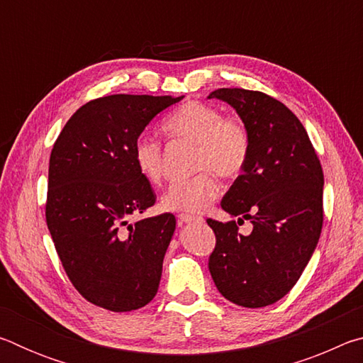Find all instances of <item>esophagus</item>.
I'll return each mask as SVG.
<instances>
[{
  "label": "esophagus",
  "instance_id": "1",
  "mask_svg": "<svg viewBox=\"0 0 363 363\" xmlns=\"http://www.w3.org/2000/svg\"><path fill=\"white\" fill-rule=\"evenodd\" d=\"M179 220L181 223H199V220H201V218L200 216H192V214H187V213H181L179 216Z\"/></svg>",
  "mask_w": 363,
  "mask_h": 363
}]
</instances>
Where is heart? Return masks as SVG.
Instances as JSON below:
<instances>
[{
  "mask_svg": "<svg viewBox=\"0 0 363 363\" xmlns=\"http://www.w3.org/2000/svg\"><path fill=\"white\" fill-rule=\"evenodd\" d=\"M163 131L171 139L196 147L195 169L201 171L187 181L171 184L162 196V206L168 211H203L220 194L216 174L233 179L248 162L251 139L245 123L235 116H223V112L210 104L186 102L168 116ZM134 160L147 181H163L162 144L150 138L138 139Z\"/></svg>",
  "mask_w": 363,
  "mask_h": 363,
  "instance_id": "b5f03b06",
  "label": "heart"
}]
</instances>
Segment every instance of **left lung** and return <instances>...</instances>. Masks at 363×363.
Here are the masks:
<instances>
[{
    "label": "left lung",
    "mask_w": 363,
    "mask_h": 363,
    "mask_svg": "<svg viewBox=\"0 0 363 363\" xmlns=\"http://www.w3.org/2000/svg\"><path fill=\"white\" fill-rule=\"evenodd\" d=\"M237 110L251 139L248 162L220 206L235 220L206 223L216 235L208 261L214 285L243 307L277 303L296 285L320 238L323 171L314 145L290 108L259 91L220 88L208 96Z\"/></svg>",
    "instance_id": "left-lung-1"
}]
</instances>
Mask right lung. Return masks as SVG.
<instances>
[{
    "mask_svg": "<svg viewBox=\"0 0 363 363\" xmlns=\"http://www.w3.org/2000/svg\"><path fill=\"white\" fill-rule=\"evenodd\" d=\"M182 97H99L79 107L54 143L48 229L73 286L107 311H136L158 291L176 218L163 213L130 224L157 200L134 145L153 116Z\"/></svg>",
    "mask_w": 363,
    "mask_h": 363,
    "instance_id": "add662e5",
    "label": "right lung"
}]
</instances>
